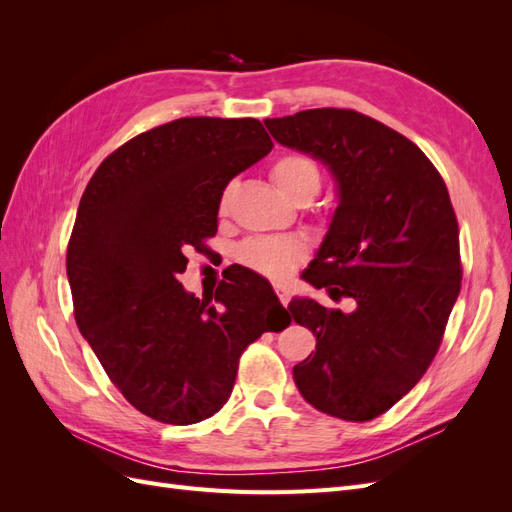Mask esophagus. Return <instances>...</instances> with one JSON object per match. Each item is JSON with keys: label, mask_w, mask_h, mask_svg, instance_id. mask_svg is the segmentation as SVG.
Listing matches in <instances>:
<instances>
[{"label": "esophagus", "mask_w": 512, "mask_h": 512, "mask_svg": "<svg viewBox=\"0 0 512 512\" xmlns=\"http://www.w3.org/2000/svg\"><path fill=\"white\" fill-rule=\"evenodd\" d=\"M275 292H277V297H280L282 305L286 307V305L290 303V290H288V286H284V284H275Z\"/></svg>", "instance_id": "obj_1"}]
</instances>
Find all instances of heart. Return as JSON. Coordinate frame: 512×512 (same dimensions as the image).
I'll return each mask as SVG.
<instances>
[{"instance_id": "1", "label": "heart", "mask_w": 512, "mask_h": 512, "mask_svg": "<svg viewBox=\"0 0 512 512\" xmlns=\"http://www.w3.org/2000/svg\"><path fill=\"white\" fill-rule=\"evenodd\" d=\"M271 179L288 200L307 198L312 200L320 190V168L318 164L301 156V153H288L277 158L271 166ZM232 185L224 190L220 209L226 211L230 205ZM305 256V247L301 241L292 237H260L250 239L239 247V258L250 269L269 275L273 280H282Z\"/></svg>"}]
</instances>
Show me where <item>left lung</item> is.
<instances>
[{"instance_id": "obj_1", "label": "left lung", "mask_w": 512, "mask_h": 512, "mask_svg": "<svg viewBox=\"0 0 512 512\" xmlns=\"http://www.w3.org/2000/svg\"><path fill=\"white\" fill-rule=\"evenodd\" d=\"M280 145L327 166L337 207L303 280L352 312L312 297L288 305L316 335L294 365L307 404L344 421L380 416L423 378L459 297V228L448 190L425 153L384 123L344 108L267 119Z\"/></svg>"}]
</instances>
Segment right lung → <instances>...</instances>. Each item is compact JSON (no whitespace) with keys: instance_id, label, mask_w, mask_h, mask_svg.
<instances>
[{"instance_id":"add662e5","label":"right lung","mask_w":512,"mask_h":512,"mask_svg":"<svg viewBox=\"0 0 512 512\" xmlns=\"http://www.w3.org/2000/svg\"><path fill=\"white\" fill-rule=\"evenodd\" d=\"M271 149L258 119L183 117L134 136L87 183L66 258L74 318L123 397L160 423L218 412L241 352L288 316L267 280L222 282L220 305L177 280L185 250L218 232L226 185Z\"/></svg>"}]
</instances>
